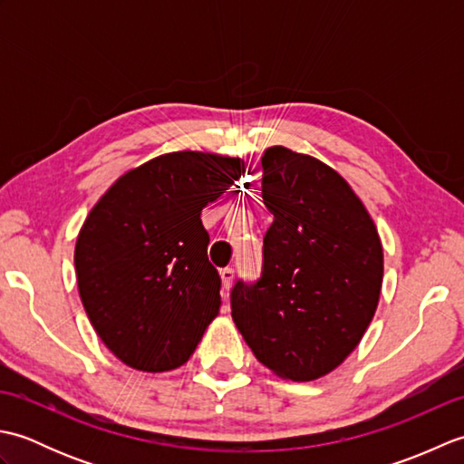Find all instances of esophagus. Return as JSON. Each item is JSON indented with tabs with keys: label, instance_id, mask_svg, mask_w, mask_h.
<instances>
[{
	"label": "esophagus",
	"instance_id": "obj_1",
	"mask_svg": "<svg viewBox=\"0 0 464 464\" xmlns=\"http://www.w3.org/2000/svg\"><path fill=\"white\" fill-rule=\"evenodd\" d=\"M221 283H223V289L225 291H229L231 289V285H233V279H235V271L231 269V267H225V269H221Z\"/></svg>",
	"mask_w": 464,
	"mask_h": 464
}]
</instances>
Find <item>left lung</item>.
<instances>
[{"mask_svg":"<svg viewBox=\"0 0 464 464\" xmlns=\"http://www.w3.org/2000/svg\"><path fill=\"white\" fill-rule=\"evenodd\" d=\"M261 165L273 223L261 279L237 281L231 317L277 377L314 381L337 369L371 324L382 245L362 201L329 165L281 145L265 150Z\"/></svg>","mask_w":464,"mask_h":464,"instance_id":"obj_1","label":"left lung"}]
</instances>
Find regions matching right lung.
I'll return each instance as SVG.
<instances>
[{"instance_id":"right-lung-1","label":"right lung","mask_w":464,"mask_h":464,"mask_svg":"<svg viewBox=\"0 0 464 464\" xmlns=\"http://www.w3.org/2000/svg\"><path fill=\"white\" fill-rule=\"evenodd\" d=\"M243 171L239 157L165 153L123 173L87 215L73 255L77 287L95 333L127 367H181L219 314L201 211Z\"/></svg>"}]
</instances>
